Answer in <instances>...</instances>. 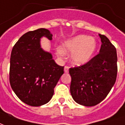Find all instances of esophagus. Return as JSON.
Segmentation results:
<instances>
[{
	"label": "esophagus",
	"instance_id": "obj_1",
	"mask_svg": "<svg viewBox=\"0 0 125 125\" xmlns=\"http://www.w3.org/2000/svg\"><path fill=\"white\" fill-rule=\"evenodd\" d=\"M69 67H68V66H65L64 68V71L65 73H68L69 72Z\"/></svg>",
	"mask_w": 125,
	"mask_h": 125
}]
</instances>
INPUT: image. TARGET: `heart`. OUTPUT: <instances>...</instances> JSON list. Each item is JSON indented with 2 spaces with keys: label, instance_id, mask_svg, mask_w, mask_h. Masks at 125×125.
<instances>
[{
  "label": "heart",
  "instance_id": "1",
  "mask_svg": "<svg viewBox=\"0 0 125 125\" xmlns=\"http://www.w3.org/2000/svg\"><path fill=\"white\" fill-rule=\"evenodd\" d=\"M96 49V41L93 37L78 35L68 40L63 44L62 49H58L59 57H64V53L71 54L72 63L76 65L86 64L90 61Z\"/></svg>",
  "mask_w": 125,
  "mask_h": 125
}]
</instances>
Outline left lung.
I'll list each match as a JSON object with an SVG mask.
<instances>
[{
    "label": "left lung",
    "mask_w": 125,
    "mask_h": 125,
    "mask_svg": "<svg viewBox=\"0 0 125 125\" xmlns=\"http://www.w3.org/2000/svg\"><path fill=\"white\" fill-rule=\"evenodd\" d=\"M99 53L86 64L70 68L71 94L74 101L84 106L101 103L110 92L116 80V49L104 35Z\"/></svg>",
    "instance_id": "1"
}]
</instances>
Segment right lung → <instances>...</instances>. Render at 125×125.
<instances>
[{"label":"right lung","mask_w":125,"mask_h":125,"mask_svg":"<svg viewBox=\"0 0 125 125\" xmlns=\"http://www.w3.org/2000/svg\"><path fill=\"white\" fill-rule=\"evenodd\" d=\"M52 39L48 29L29 31L19 39L10 58L9 82L17 97L31 106H40L50 101L64 67L58 65L50 53L43 50L40 39Z\"/></svg>","instance_id":"obj_1"}]
</instances>
